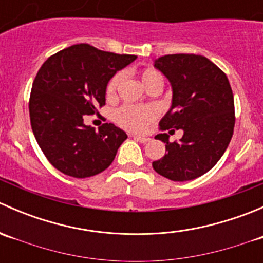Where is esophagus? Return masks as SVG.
<instances>
[{"label": "esophagus", "instance_id": "obj_1", "mask_svg": "<svg viewBox=\"0 0 263 263\" xmlns=\"http://www.w3.org/2000/svg\"><path fill=\"white\" fill-rule=\"evenodd\" d=\"M134 139L136 140L137 142H141V144H146V142L150 141V139H148V137L140 136V135H134Z\"/></svg>", "mask_w": 263, "mask_h": 263}]
</instances>
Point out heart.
I'll return each mask as SVG.
<instances>
[{
    "mask_svg": "<svg viewBox=\"0 0 263 263\" xmlns=\"http://www.w3.org/2000/svg\"><path fill=\"white\" fill-rule=\"evenodd\" d=\"M142 84L145 87L154 82H161L163 84V76L155 68H145L140 72ZM122 81V73H116L109 81H108L107 87H105V94L108 98H113L116 95L117 89ZM156 109L153 107H136V105H123L116 112L115 118L116 122L123 128L128 131H142L145 129L151 122L156 119Z\"/></svg>",
    "mask_w": 263,
    "mask_h": 263,
    "instance_id": "b5f03b06",
    "label": "heart"
}]
</instances>
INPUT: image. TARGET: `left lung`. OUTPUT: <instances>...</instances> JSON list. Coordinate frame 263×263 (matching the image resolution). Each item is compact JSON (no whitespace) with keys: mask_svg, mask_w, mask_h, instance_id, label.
Wrapping results in <instances>:
<instances>
[{"mask_svg":"<svg viewBox=\"0 0 263 263\" xmlns=\"http://www.w3.org/2000/svg\"><path fill=\"white\" fill-rule=\"evenodd\" d=\"M155 67L171 81L173 103L159 126L161 131L183 129L179 141L168 134L156 135L166 154L153 161L156 173L184 182L208 173L227 150L235 124L234 97L227 75L200 54H166ZM176 130H171L169 134Z\"/></svg>","mask_w":263,"mask_h":263,"instance_id":"1","label":"left lung"}]
</instances>
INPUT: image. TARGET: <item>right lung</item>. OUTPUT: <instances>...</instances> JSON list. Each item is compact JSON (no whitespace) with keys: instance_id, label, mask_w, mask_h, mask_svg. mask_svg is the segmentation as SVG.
Wrapping results in <instances>:
<instances>
[{"instance_id":"obj_1","label":"right lung","mask_w":263,"mask_h":263,"mask_svg":"<svg viewBox=\"0 0 263 263\" xmlns=\"http://www.w3.org/2000/svg\"><path fill=\"white\" fill-rule=\"evenodd\" d=\"M136 60L90 44H75L50 55L34 79L29 99L33 134L48 161L66 176H97L115 160L127 139L113 123L95 131L85 116L105 105V87L118 70Z\"/></svg>"}]
</instances>
